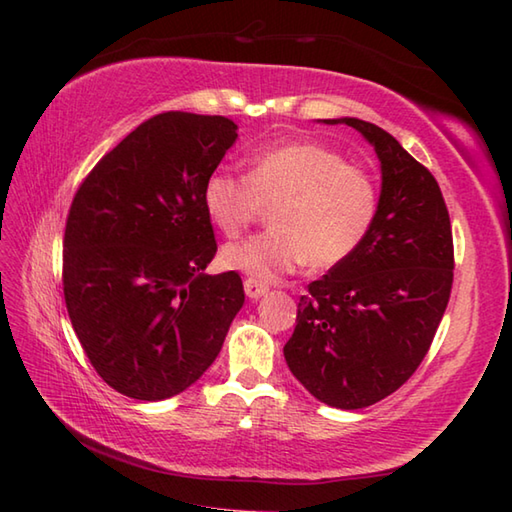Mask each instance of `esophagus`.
<instances>
[{"label":"esophagus","mask_w":512,"mask_h":512,"mask_svg":"<svg viewBox=\"0 0 512 512\" xmlns=\"http://www.w3.org/2000/svg\"><path fill=\"white\" fill-rule=\"evenodd\" d=\"M244 290H246L248 299H259V297H264L266 292H268V284H264V281H259V279L248 277L244 281Z\"/></svg>","instance_id":"obj_1"}]
</instances>
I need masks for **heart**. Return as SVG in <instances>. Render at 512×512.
Here are the masks:
<instances>
[{
    "label": "heart",
    "instance_id": "obj_1",
    "mask_svg": "<svg viewBox=\"0 0 512 512\" xmlns=\"http://www.w3.org/2000/svg\"><path fill=\"white\" fill-rule=\"evenodd\" d=\"M264 204H273V226L226 244L222 262L270 281L306 262L332 268L354 255L374 226L378 191L339 151L306 140L257 151L246 176L220 167L204 178V211L228 237L242 233Z\"/></svg>",
    "mask_w": 512,
    "mask_h": 512
}]
</instances>
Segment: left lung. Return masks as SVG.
Segmentation results:
<instances>
[{"label": "left lung", "mask_w": 512, "mask_h": 512, "mask_svg": "<svg viewBox=\"0 0 512 512\" xmlns=\"http://www.w3.org/2000/svg\"><path fill=\"white\" fill-rule=\"evenodd\" d=\"M350 125L380 160L372 231L299 299L286 363L310 394L363 409L405 385L429 352L453 286V237L436 178L398 140L361 118Z\"/></svg>", "instance_id": "left-lung-1"}]
</instances>
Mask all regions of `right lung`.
I'll return each mask as SVG.
<instances>
[{
	"label": "right lung",
	"instance_id": "right-lung-1",
	"mask_svg": "<svg viewBox=\"0 0 512 512\" xmlns=\"http://www.w3.org/2000/svg\"><path fill=\"white\" fill-rule=\"evenodd\" d=\"M224 116L165 112L105 154L76 191L63 237V295L85 354L107 385L165 400L222 350L244 286L204 275L215 235L202 184L233 147Z\"/></svg>",
	"mask_w": 512,
	"mask_h": 512
}]
</instances>
